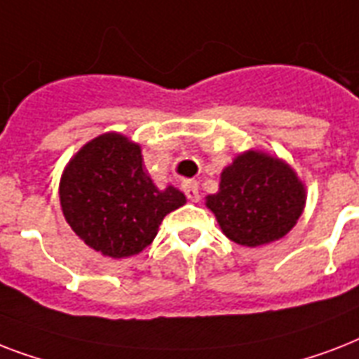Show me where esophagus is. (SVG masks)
Here are the masks:
<instances>
[{"mask_svg": "<svg viewBox=\"0 0 359 359\" xmlns=\"http://www.w3.org/2000/svg\"><path fill=\"white\" fill-rule=\"evenodd\" d=\"M182 188H184V194H186V197H188V199H190V201H194V203H197L199 201V184H197L196 180H188V182H184V186H182Z\"/></svg>", "mask_w": 359, "mask_h": 359, "instance_id": "esophagus-1", "label": "esophagus"}]
</instances>
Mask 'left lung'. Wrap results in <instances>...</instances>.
<instances>
[{
	"label": "left lung",
	"instance_id": "1",
	"mask_svg": "<svg viewBox=\"0 0 359 359\" xmlns=\"http://www.w3.org/2000/svg\"><path fill=\"white\" fill-rule=\"evenodd\" d=\"M306 199V184L289 163L250 149L224 168L218 191L205 205L227 238L257 248L283 238L300 219Z\"/></svg>",
	"mask_w": 359,
	"mask_h": 359
}]
</instances>
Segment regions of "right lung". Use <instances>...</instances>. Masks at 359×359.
I'll list each match as a JSON object with an SVG mask.
<instances>
[{"label":"right lung","instance_id":"add662e5","mask_svg":"<svg viewBox=\"0 0 359 359\" xmlns=\"http://www.w3.org/2000/svg\"><path fill=\"white\" fill-rule=\"evenodd\" d=\"M59 203L78 238L104 257L137 255L169 212L186 203L175 186L160 190L143 168L141 145L119 132L87 141L65 165Z\"/></svg>","mask_w":359,"mask_h":359}]
</instances>
